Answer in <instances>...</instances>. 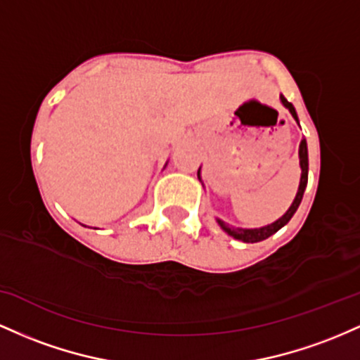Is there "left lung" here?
Masks as SVG:
<instances>
[{"instance_id": "left-lung-1", "label": "left lung", "mask_w": 360, "mask_h": 360, "mask_svg": "<svg viewBox=\"0 0 360 360\" xmlns=\"http://www.w3.org/2000/svg\"><path fill=\"white\" fill-rule=\"evenodd\" d=\"M281 100L282 103H284L285 108H289L290 115L294 117V119L297 120V115H296V110H294L292 103L288 102L285 100L284 95H281ZM300 160H301V184H300V191H297V195L296 199H294L292 205L289 207V211L284 214V216L281 217V219L276 221L274 224H269V226H264V228H258V229H241V228H231V226H228L223 221L217 219V223L221 224V228L224 229L226 233L229 234V236L236 238V240H241L245 241V243H257V241H264L267 240L269 236H272L274 233H277L278 229L282 228V226H285L290 221V217L294 216V212L297 211V207H300L301 200H302V195H304V188L306 185H308V146H306V139L301 141L300 144Z\"/></svg>"}]
</instances>
